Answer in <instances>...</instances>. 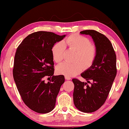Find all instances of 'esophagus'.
<instances>
[{
    "label": "esophagus",
    "mask_w": 129,
    "mask_h": 129,
    "mask_svg": "<svg viewBox=\"0 0 129 129\" xmlns=\"http://www.w3.org/2000/svg\"><path fill=\"white\" fill-rule=\"evenodd\" d=\"M65 79H66L67 80H71V77H68V76H65Z\"/></svg>",
    "instance_id": "1"
}]
</instances>
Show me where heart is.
Instances as JSON below:
<instances>
[{"instance_id": "1", "label": "heart", "mask_w": 129, "mask_h": 129, "mask_svg": "<svg viewBox=\"0 0 129 129\" xmlns=\"http://www.w3.org/2000/svg\"><path fill=\"white\" fill-rule=\"evenodd\" d=\"M65 45L70 48L76 51L75 60V62L71 63L64 62L57 67L58 73L68 77L74 76L84 68V64L85 67H89L94 61L97 49L94 45L90 44L89 39L79 35H72L63 42L56 43L52 48V56L56 62H60L64 58L65 51Z\"/></svg>"}]
</instances>
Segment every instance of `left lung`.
<instances>
[{
	"label": "left lung",
	"instance_id": "left-lung-1",
	"mask_svg": "<svg viewBox=\"0 0 129 129\" xmlns=\"http://www.w3.org/2000/svg\"><path fill=\"white\" fill-rule=\"evenodd\" d=\"M80 34L91 37L97 54L92 65L81 74L87 82L72 79L73 102L81 112L92 113L105 103L112 88L117 75L116 55L112 43L103 34L94 30H85Z\"/></svg>",
	"mask_w": 129,
	"mask_h": 129
}]
</instances>
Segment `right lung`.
Instances as JSON below:
<instances>
[{"label":"right lung","mask_w":129,"mask_h":129,"mask_svg":"<svg viewBox=\"0 0 129 129\" xmlns=\"http://www.w3.org/2000/svg\"><path fill=\"white\" fill-rule=\"evenodd\" d=\"M65 36L50 32H34L26 37L17 47L14 79L23 102L34 112L47 113L55 107L56 97L65 78L63 75H53L52 48ZM45 76L52 77L51 81L45 83Z\"/></svg>","instance_id":"1"}]
</instances>
